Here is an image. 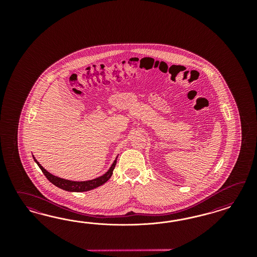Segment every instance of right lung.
Returning <instances> with one entry per match:
<instances>
[{"label":"right lung","instance_id":"add662e5","mask_svg":"<svg viewBox=\"0 0 257 257\" xmlns=\"http://www.w3.org/2000/svg\"><path fill=\"white\" fill-rule=\"evenodd\" d=\"M117 158L114 161V163L112 164V166L110 167L108 171L103 174L101 177H98L96 179L89 180V181H85V182H74V181H70V180L62 179L59 177H56L55 175L51 174L40 165V164L36 160V158L34 157V160L36 161V163L38 164L40 170L44 173V175L46 176L47 179L49 180L52 184H54L61 189H64L66 191H70V192H84V191H88L91 190L93 188L100 187L101 185H103L105 182L108 181L109 178L112 176L113 171L115 169V166L117 164Z\"/></svg>","mask_w":257,"mask_h":257}]
</instances>
